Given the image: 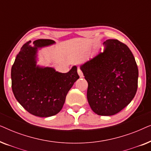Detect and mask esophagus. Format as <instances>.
Segmentation results:
<instances>
[{"label":"esophagus","mask_w":151,"mask_h":151,"mask_svg":"<svg viewBox=\"0 0 151 151\" xmlns=\"http://www.w3.org/2000/svg\"><path fill=\"white\" fill-rule=\"evenodd\" d=\"M78 74H79V76H80V78H82V77H83V76H84L83 73H82V70L80 69H78Z\"/></svg>","instance_id":"esophagus-1"}]
</instances>
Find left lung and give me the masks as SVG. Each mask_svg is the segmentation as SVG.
<instances>
[{
	"label": "left lung",
	"mask_w": 151,
	"mask_h": 151,
	"mask_svg": "<svg viewBox=\"0 0 151 151\" xmlns=\"http://www.w3.org/2000/svg\"><path fill=\"white\" fill-rule=\"evenodd\" d=\"M104 50L80 67L88 82L87 100L93 111L109 116L124 109L137 89L138 68L131 51L109 39Z\"/></svg>",
	"instance_id": "8db88e82"
}]
</instances>
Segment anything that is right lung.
<instances>
[{
  "mask_svg": "<svg viewBox=\"0 0 151 151\" xmlns=\"http://www.w3.org/2000/svg\"><path fill=\"white\" fill-rule=\"evenodd\" d=\"M29 40L20 49L12 65V88L21 106L35 116L47 117L56 115L65 104L66 96L79 78L76 66L66 73L51 67L36 65L38 48L54 44L49 39Z\"/></svg>",
  "mask_w": 151,
  "mask_h": 151,
  "instance_id": "1",
  "label": "right lung"
}]
</instances>
